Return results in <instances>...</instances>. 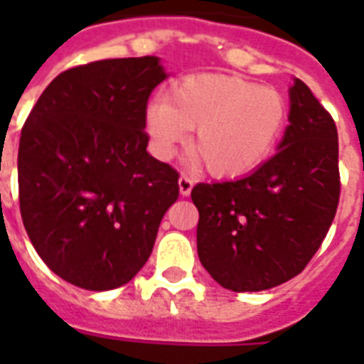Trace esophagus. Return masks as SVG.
I'll return each mask as SVG.
<instances>
[{
    "label": "esophagus",
    "instance_id": "34e87169",
    "mask_svg": "<svg viewBox=\"0 0 364 364\" xmlns=\"http://www.w3.org/2000/svg\"><path fill=\"white\" fill-rule=\"evenodd\" d=\"M193 187H194V181L191 179V177L188 176L179 177V193H181L183 196H188L191 191H193Z\"/></svg>",
    "mask_w": 364,
    "mask_h": 364
}]
</instances>
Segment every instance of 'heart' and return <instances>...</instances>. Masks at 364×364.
<instances>
[{"label": "heart", "mask_w": 364, "mask_h": 364, "mask_svg": "<svg viewBox=\"0 0 364 364\" xmlns=\"http://www.w3.org/2000/svg\"><path fill=\"white\" fill-rule=\"evenodd\" d=\"M287 102L276 88L242 77L196 73L176 82L171 98L149 104L147 130L160 156L196 130L193 156L213 177H242L276 149L287 124Z\"/></svg>", "instance_id": "heart-1"}]
</instances>
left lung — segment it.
Wrapping results in <instances>:
<instances>
[{"instance_id":"left-lung-1","label":"left lung","mask_w":364,"mask_h":364,"mask_svg":"<svg viewBox=\"0 0 364 364\" xmlns=\"http://www.w3.org/2000/svg\"><path fill=\"white\" fill-rule=\"evenodd\" d=\"M289 126L277 151L243 179L198 183L200 262L234 293L299 276L333 225L340 200L338 132L300 79L289 90Z\"/></svg>"}]
</instances>
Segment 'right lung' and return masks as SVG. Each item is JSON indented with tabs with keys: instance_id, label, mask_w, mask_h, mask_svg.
I'll return each mask as SVG.
<instances>
[{
	"instance_id": "right-lung-1",
	"label": "right lung",
	"mask_w": 364,
	"mask_h": 364,
	"mask_svg": "<svg viewBox=\"0 0 364 364\" xmlns=\"http://www.w3.org/2000/svg\"><path fill=\"white\" fill-rule=\"evenodd\" d=\"M159 58L62 71L30 111L18 147L20 215L45 264L88 291L128 283L179 198V173L147 153Z\"/></svg>"
}]
</instances>
